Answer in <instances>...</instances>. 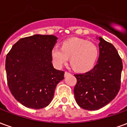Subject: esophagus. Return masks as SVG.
I'll return each instance as SVG.
<instances>
[{
  "mask_svg": "<svg viewBox=\"0 0 127 127\" xmlns=\"http://www.w3.org/2000/svg\"><path fill=\"white\" fill-rule=\"evenodd\" d=\"M69 74H70V73H69V72L67 71H65L64 72V77H66V76L69 75Z\"/></svg>",
  "mask_w": 127,
  "mask_h": 127,
  "instance_id": "obj_1",
  "label": "esophagus"
}]
</instances>
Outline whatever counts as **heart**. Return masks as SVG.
Masks as SVG:
<instances>
[{
    "instance_id": "obj_1",
    "label": "heart",
    "mask_w": 127,
    "mask_h": 127,
    "mask_svg": "<svg viewBox=\"0 0 127 127\" xmlns=\"http://www.w3.org/2000/svg\"><path fill=\"white\" fill-rule=\"evenodd\" d=\"M97 47L84 39H69L61 43V48L54 47L51 50L54 64L61 68L70 57L73 68L79 72L87 71L93 68L98 58Z\"/></svg>"
}]
</instances>
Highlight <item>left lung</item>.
<instances>
[{
  "label": "left lung",
  "mask_w": 127,
  "mask_h": 127,
  "mask_svg": "<svg viewBox=\"0 0 127 127\" xmlns=\"http://www.w3.org/2000/svg\"><path fill=\"white\" fill-rule=\"evenodd\" d=\"M99 57L91 71L75 74L74 95L78 105L97 110L114 99L120 88L123 62L114 46L98 37Z\"/></svg>",
  "instance_id": "8db88e82"
}]
</instances>
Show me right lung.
<instances>
[{"mask_svg":"<svg viewBox=\"0 0 127 127\" xmlns=\"http://www.w3.org/2000/svg\"><path fill=\"white\" fill-rule=\"evenodd\" d=\"M58 38L34 34L13 45L5 61L8 86L24 106L39 109L47 107L56 86L64 79L63 71L54 68L51 50Z\"/></svg>","mask_w":127,"mask_h":127,"instance_id":"right-lung-1","label":"right lung"}]
</instances>
